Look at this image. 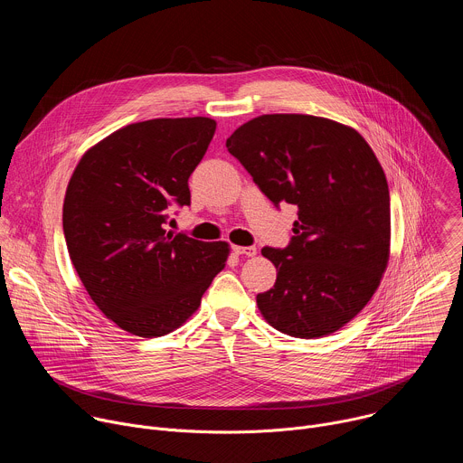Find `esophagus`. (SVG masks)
<instances>
[{
	"instance_id": "1",
	"label": "esophagus",
	"mask_w": 463,
	"mask_h": 463,
	"mask_svg": "<svg viewBox=\"0 0 463 463\" xmlns=\"http://www.w3.org/2000/svg\"><path fill=\"white\" fill-rule=\"evenodd\" d=\"M232 249H234V252L240 254V256H254V254H256V247H240V245H236V247H232Z\"/></svg>"
}]
</instances>
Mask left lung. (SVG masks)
I'll return each instance as SVG.
<instances>
[{"label":"left lung","instance_id":"1","mask_svg":"<svg viewBox=\"0 0 463 463\" xmlns=\"http://www.w3.org/2000/svg\"><path fill=\"white\" fill-rule=\"evenodd\" d=\"M227 150L279 207L298 209L288 247H263L275 286L256 295L279 332L315 339L350 322L379 288L390 254L384 172L359 131L324 117L261 115Z\"/></svg>","mask_w":463,"mask_h":463}]
</instances>
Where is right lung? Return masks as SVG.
<instances>
[{
  "instance_id": "1",
  "label": "right lung",
  "mask_w": 463,
  "mask_h": 463,
  "mask_svg": "<svg viewBox=\"0 0 463 463\" xmlns=\"http://www.w3.org/2000/svg\"><path fill=\"white\" fill-rule=\"evenodd\" d=\"M216 131L209 117L128 124L90 148L63 200V234L97 307L131 335L161 337L202 304L225 268L227 241L168 232L190 205L188 177Z\"/></svg>"
}]
</instances>
